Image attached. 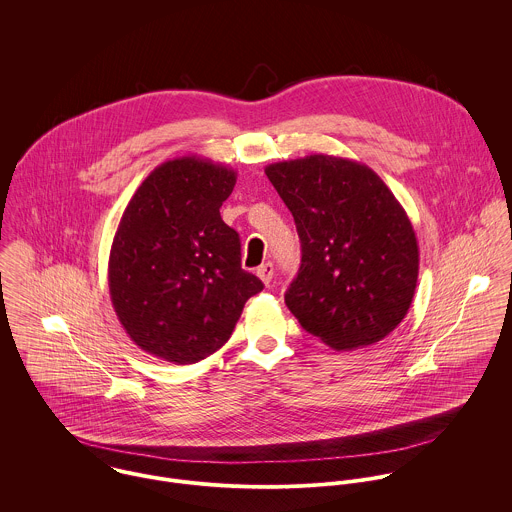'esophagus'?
Here are the masks:
<instances>
[{
    "label": "esophagus",
    "mask_w": 512,
    "mask_h": 512,
    "mask_svg": "<svg viewBox=\"0 0 512 512\" xmlns=\"http://www.w3.org/2000/svg\"><path fill=\"white\" fill-rule=\"evenodd\" d=\"M256 276L268 286V284L272 282V278H274V264H272V262L262 264V266L256 270Z\"/></svg>",
    "instance_id": "esophagus-1"
}]
</instances>
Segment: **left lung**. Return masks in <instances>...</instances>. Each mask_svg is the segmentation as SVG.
<instances>
[{"mask_svg": "<svg viewBox=\"0 0 512 512\" xmlns=\"http://www.w3.org/2000/svg\"><path fill=\"white\" fill-rule=\"evenodd\" d=\"M290 209L301 264L286 305L335 351L382 341L406 317L418 282L416 232L386 183L363 163L307 155L266 167Z\"/></svg>", "mask_w": 512, "mask_h": 512, "instance_id": "obj_1", "label": "left lung"}]
</instances>
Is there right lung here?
Segmentation results:
<instances>
[{"mask_svg":"<svg viewBox=\"0 0 512 512\" xmlns=\"http://www.w3.org/2000/svg\"><path fill=\"white\" fill-rule=\"evenodd\" d=\"M234 183L224 165L177 157L147 175L120 219L108 262L112 305L130 339L157 359H207L264 288L242 270L238 232L220 219Z\"/></svg>","mask_w":512,"mask_h":512,"instance_id":"obj_1","label":"right lung"}]
</instances>
